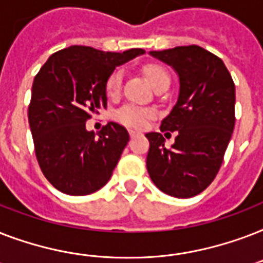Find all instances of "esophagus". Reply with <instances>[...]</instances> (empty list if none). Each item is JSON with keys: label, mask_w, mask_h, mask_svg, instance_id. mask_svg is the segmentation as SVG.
Returning <instances> with one entry per match:
<instances>
[{"label": "esophagus", "mask_w": 263, "mask_h": 263, "mask_svg": "<svg viewBox=\"0 0 263 263\" xmlns=\"http://www.w3.org/2000/svg\"><path fill=\"white\" fill-rule=\"evenodd\" d=\"M138 135H142V134L138 131H135V129H129V136H131V138H135V136H138Z\"/></svg>", "instance_id": "obj_1"}]
</instances>
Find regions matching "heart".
<instances>
[{"mask_svg": "<svg viewBox=\"0 0 263 263\" xmlns=\"http://www.w3.org/2000/svg\"><path fill=\"white\" fill-rule=\"evenodd\" d=\"M143 72L148 79L150 84L156 88L164 83H171L168 71L158 64H147L143 67ZM121 82H123V71L115 69L111 72L105 83V91L109 98L119 97L121 91ZM153 116V110L143 109V107L134 106V105H124L117 109L115 113V119L119 123L128 125V127L140 128L147 123V120Z\"/></svg>", "mask_w": 263, "mask_h": 263, "instance_id": "obj_1", "label": "heart"}]
</instances>
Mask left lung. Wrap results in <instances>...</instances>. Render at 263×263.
<instances>
[{
    "label": "left lung",
    "instance_id": "8db88e82",
    "mask_svg": "<svg viewBox=\"0 0 263 263\" xmlns=\"http://www.w3.org/2000/svg\"><path fill=\"white\" fill-rule=\"evenodd\" d=\"M150 54L177 72L180 91L160 128L177 132L175 143L165 147L160 132L146 134V166L161 191L191 198L212 184L222 164L235 127V83L222 60L196 45Z\"/></svg>",
    "mask_w": 263,
    "mask_h": 263
}]
</instances>
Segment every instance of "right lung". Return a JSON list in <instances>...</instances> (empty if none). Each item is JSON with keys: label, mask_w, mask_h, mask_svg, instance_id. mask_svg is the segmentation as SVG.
I'll use <instances>...</instances> for the list:
<instances>
[{"label": "right lung", "mask_w": 263, "mask_h": 263, "mask_svg": "<svg viewBox=\"0 0 263 263\" xmlns=\"http://www.w3.org/2000/svg\"><path fill=\"white\" fill-rule=\"evenodd\" d=\"M143 53L69 46L51 54L36 73L28 123L41 171L59 191L88 195L109 181L128 131L110 121L97 136L86 121L106 109L105 83L115 68Z\"/></svg>", "instance_id": "obj_1"}]
</instances>
